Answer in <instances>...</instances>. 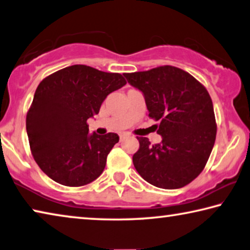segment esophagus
<instances>
[{"label": "esophagus", "mask_w": 250, "mask_h": 250, "mask_svg": "<svg viewBox=\"0 0 250 250\" xmlns=\"http://www.w3.org/2000/svg\"><path fill=\"white\" fill-rule=\"evenodd\" d=\"M123 137H124V136H123V135H121V140H122V138H123Z\"/></svg>", "instance_id": "34e87169"}]
</instances>
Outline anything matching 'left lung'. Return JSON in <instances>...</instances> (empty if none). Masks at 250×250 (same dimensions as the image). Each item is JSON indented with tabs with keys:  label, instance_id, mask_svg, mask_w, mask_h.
Returning a JSON list of instances; mask_svg holds the SVG:
<instances>
[{
	"label": "left lung",
	"instance_id": "obj_1",
	"mask_svg": "<svg viewBox=\"0 0 250 250\" xmlns=\"http://www.w3.org/2000/svg\"><path fill=\"white\" fill-rule=\"evenodd\" d=\"M130 86L144 96L148 116L162 136L152 145L137 137L133 155L136 171L145 181L162 189H180L206 167L216 141L217 125L208 91L189 72L172 66L124 74Z\"/></svg>",
	"mask_w": 250,
	"mask_h": 250
}]
</instances>
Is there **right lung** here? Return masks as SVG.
<instances>
[{
  "label": "right lung",
  "instance_id": "add662e5",
  "mask_svg": "<svg viewBox=\"0 0 250 250\" xmlns=\"http://www.w3.org/2000/svg\"><path fill=\"white\" fill-rule=\"evenodd\" d=\"M126 85L121 74L75 64L44 78L26 114V133L37 164L50 179L82 187L103 173L117 134H89L87 120L103 102Z\"/></svg>",
  "mask_w": 250,
  "mask_h": 250
}]
</instances>
